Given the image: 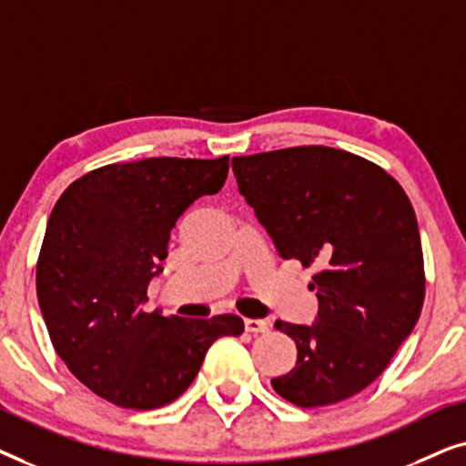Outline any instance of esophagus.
Returning a JSON list of instances; mask_svg holds the SVG:
<instances>
[{
  "instance_id": "obj_1",
  "label": "esophagus",
  "mask_w": 466,
  "mask_h": 466,
  "mask_svg": "<svg viewBox=\"0 0 466 466\" xmlns=\"http://www.w3.org/2000/svg\"><path fill=\"white\" fill-rule=\"evenodd\" d=\"M244 327L248 333H269V322L258 320V318H246Z\"/></svg>"
}]
</instances>
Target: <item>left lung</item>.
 <instances>
[{
  "label": "left lung",
  "mask_w": 466,
  "mask_h": 466,
  "mask_svg": "<svg viewBox=\"0 0 466 466\" xmlns=\"http://www.w3.org/2000/svg\"><path fill=\"white\" fill-rule=\"evenodd\" d=\"M239 193L279 257L318 267L311 327L276 322L297 365L271 380L299 407L339 403L378 380L416 327L424 258L410 197L367 158L327 146L233 157Z\"/></svg>",
  "instance_id": "left-lung-1"
}]
</instances>
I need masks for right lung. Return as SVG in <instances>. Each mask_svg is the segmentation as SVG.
Masks as SVG:
<instances>
[{"instance_id":"obj_1","label":"right lung","mask_w":466,"mask_h":466,"mask_svg":"<svg viewBox=\"0 0 466 466\" xmlns=\"http://www.w3.org/2000/svg\"><path fill=\"white\" fill-rule=\"evenodd\" d=\"M228 157H158L93 169L55 203L35 269L50 341L97 397L127 410L176 400L218 337L244 333L239 316L209 320L146 314L150 279L190 203L216 195Z\"/></svg>"}]
</instances>
